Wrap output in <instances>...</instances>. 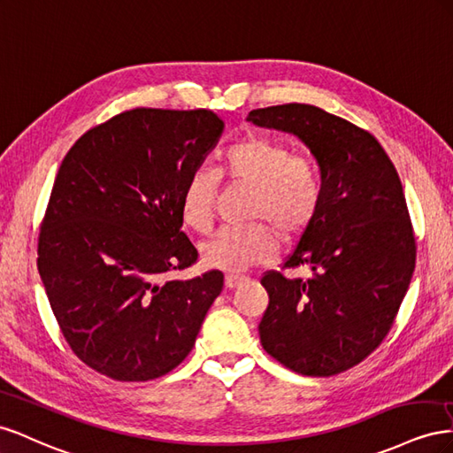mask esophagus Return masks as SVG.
Wrapping results in <instances>:
<instances>
[{
	"mask_svg": "<svg viewBox=\"0 0 453 453\" xmlns=\"http://www.w3.org/2000/svg\"><path fill=\"white\" fill-rule=\"evenodd\" d=\"M244 280H247V277H242V275H226V288L234 290Z\"/></svg>",
	"mask_w": 453,
	"mask_h": 453,
	"instance_id": "esophagus-1",
	"label": "esophagus"
}]
</instances>
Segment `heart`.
I'll return each mask as SVG.
<instances>
[{
  "label": "heart",
  "mask_w": 453,
  "mask_h": 453,
  "mask_svg": "<svg viewBox=\"0 0 453 453\" xmlns=\"http://www.w3.org/2000/svg\"><path fill=\"white\" fill-rule=\"evenodd\" d=\"M219 174L229 182L252 188L250 218L264 219L282 239L311 224L320 203V180L315 166L282 142L249 136L229 146L219 159ZM218 178L211 171H193L180 196V212L196 231L212 224ZM273 254V234L265 224L226 227L203 247V262L224 271H242Z\"/></svg>",
  "instance_id": "b5f03b06"
}]
</instances>
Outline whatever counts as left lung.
<instances>
[{
  "label": "left lung",
  "mask_w": 453,
  "mask_h": 453,
  "mask_svg": "<svg viewBox=\"0 0 453 453\" xmlns=\"http://www.w3.org/2000/svg\"><path fill=\"white\" fill-rule=\"evenodd\" d=\"M257 127L298 136L320 173V203L282 269L262 277L265 351L303 376H334L365 360L391 330L416 267L403 184L370 133L309 104L252 110Z\"/></svg>",
  "instance_id": "8db88e82"
}]
</instances>
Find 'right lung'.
<instances>
[{
  "mask_svg": "<svg viewBox=\"0 0 453 453\" xmlns=\"http://www.w3.org/2000/svg\"><path fill=\"white\" fill-rule=\"evenodd\" d=\"M222 133L209 110L136 108L90 128L60 165L37 269L72 351L111 380L176 368L224 288L219 271L171 279L197 262L180 196Z\"/></svg>",
  "mask_w": 453,
  "mask_h": 453,
  "instance_id": "right-lung-1",
  "label": "right lung"
}]
</instances>
